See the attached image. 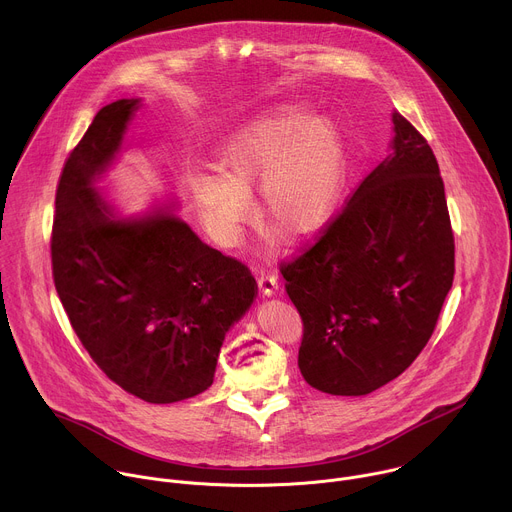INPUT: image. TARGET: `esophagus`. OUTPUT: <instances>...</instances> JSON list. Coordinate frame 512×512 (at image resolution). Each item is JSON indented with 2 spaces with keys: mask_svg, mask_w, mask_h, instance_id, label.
I'll list each match as a JSON object with an SVG mask.
<instances>
[{
  "mask_svg": "<svg viewBox=\"0 0 512 512\" xmlns=\"http://www.w3.org/2000/svg\"><path fill=\"white\" fill-rule=\"evenodd\" d=\"M259 289H261V294L263 296H273L275 294V289H277V285H279V279H277V275L275 273H269V271H261V275H259Z\"/></svg>",
  "mask_w": 512,
  "mask_h": 512,
  "instance_id": "esophagus-1",
  "label": "esophagus"
}]
</instances>
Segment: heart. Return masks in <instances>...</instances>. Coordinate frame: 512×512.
Instances as JSON below:
<instances>
[{
    "label": "heart",
    "mask_w": 512,
    "mask_h": 512,
    "mask_svg": "<svg viewBox=\"0 0 512 512\" xmlns=\"http://www.w3.org/2000/svg\"><path fill=\"white\" fill-rule=\"evenodd\" d=\"M346 150L336 125L304 105H279L237 129L216 154V170L190 172L192 202L206 231L237 243L255 214L249 188L261 178L263 212L294 235L320 229L346 182Z\"/></svg>",
    "instance_id": "1"
}]
</instances>
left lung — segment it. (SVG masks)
<instances>
[{
  "label": "left lung",
  "instance_id": "1",
  "mask_svg": "<svg viewBox=\"0 0 512 512\" xmlns=\"http://www.w3.org/2000/svg\"><path fill=\"white\" fill-rule=\"evenodd\" d=\"M393 123V154L312 247L279 265L304 324L298 367L330 395H367L397 379L431 338L454 281L440 166L401 113Z\"/></svg>",
  "mask_w": 512,
  "mask_h": 512
}]
</instances>
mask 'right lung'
<instances>
[{
	"mask_svg": "<svg viewBox=\"0 0 512 512\" xmlns=\"http://www.w3.org/2000/svg\"><path fill=\"white\" fill-rule=\"evenodd\" d=\"M139 99L103 107L64 162L50 237L58 298L97 367L148 403H176L212 385L231 324L257 281L168 212L117 221L95 178L109 166Z\"/></svg>",
	"mask_w": 512,
	"mask_h": 512,
	"instance_id": "right-lung-1",
	"label": "right lung"
}]
</instances>
